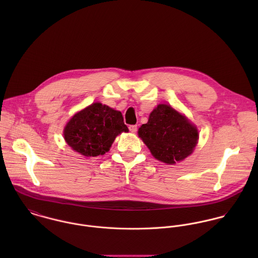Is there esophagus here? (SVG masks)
Returning <instances> with one entry per match:
<instances>
[{
	"label": "esophagus",
	"instance_id": "1",
	"mask_svg": "<svg viewBox=\"0 0 258 258\" xmlns=\"http://www.w3.org/2000/svg\"><path fill=\"white\" fill-rule=\"evenodd\" d=\"M129 130L132 132V133H135L137 131V125H130L129 126Z\"/></svg>",
	"mask_w": 258,
	"mask_h": 258
}]
</instances>
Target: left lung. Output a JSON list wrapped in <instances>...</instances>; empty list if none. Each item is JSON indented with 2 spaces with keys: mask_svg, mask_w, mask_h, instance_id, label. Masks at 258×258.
Wrapping results in <instances>:
<instances>
[{
  "mask_svg": "<svg viewBox=\"0 0 258 258\" xmlns=\"http://www.w3.org/2000/svg\"><path fill=\"white\" fill-rule=\"evenodd\" d=\"M138 135L157 160L170 165L189 156L199 140L197 127L167 104H159L150 113Z\"/></svg>",
  "mask_w": 258,
  "mask_h": 258,
  "instance_id": "left-lung-1",
  "label": "left lung"
}]
</instances>
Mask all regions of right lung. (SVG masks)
I'll list each match as a JSON object with an SVG mask.
<instances>
[{"label": "right lung", "mask_w": 258, "mask_h": 258, "mask_svg": "<svg viewBox=\"0 0 258 258\" xmlns=\"http://www.w3.org/2000/svg\"><path fill=\"white\" fill-rule=\"evenodd\" d=\"M120 111L99 102L77 112L64 127V140L75 152L85 157L104 155L115 138L128 132Z\"/></svg>", "instance_id": "right-lung-1"}]
</instances>
